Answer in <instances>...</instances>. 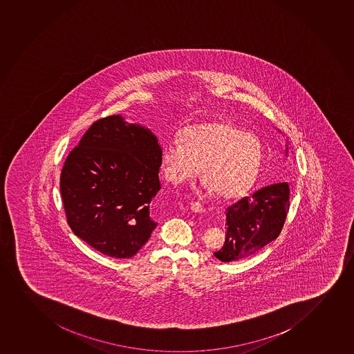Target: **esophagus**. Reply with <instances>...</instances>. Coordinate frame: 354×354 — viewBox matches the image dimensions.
I'll list each match as a JSON object with an SVG mask.
<instances>
[{
    "label": "esophagus",
    "mask_w": 354,
    "mask_h": 354,
    "mask_svg": "<svg viewBox=\"0 0 354 354\" xmlns=\"http://www.w3.org/2000/svg\"><path fill=\"white\" fill-rule=\"evenodd\" d=\"M190 209L193 210V212L196 214H205V212H207L205 207H203L202 205H200L198 202H193V203L190 205Z\"/></svg>",
    "instance_id": "1"
}]
</instances>
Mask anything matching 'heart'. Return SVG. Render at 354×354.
Segmentation results:
<instances>
[{"label":"heart","instance_id":"heart-1","mask_svg":"<svg viewBox=\"0 0 354 354\" xmlns=\"http://www.w3.org/2000/svg\"><path fill=\"white\" fill-rule=\"evenodd\" d=\"M259 139L229 122L192 126L161 151V168L173 185L194 179L201 169L205 188L221 198H234L250 188L259 173Z\"/></svg>","mask_w":354,"mask_h":354}]
</instances>
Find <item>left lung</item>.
<instances>
[{
  "mask_svg": "<svg viewBox=\"0 0 354 354\" xmlns=\"http://www.w3.org/2000/svg\"><path fill=\"white\" fill-rule=\"evenodd\" d=\"M288 156V145H286ZM288 183H272L228 207L225 245L214 252L221 262L254 255L279 235L290 207Z\"/></svg>",
  "mask_w": 354,
  "mask_h": 354,
  "instance_id": "8db88e82",
  "label": "left lung"
}]
</instances>
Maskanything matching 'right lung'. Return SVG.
<instances>
[{"label":"right lung","mask_w":354,"mask_h":354,"mask_svg":"<svg viewBox=\"0 0 354 354\" xmlns=\"http://www.w3.org/2000/svg\"><path fill=\"white\" fill-rule=\"evenodd\" d=\"M161 146L120 114L99 119L65 160L61 193L70 228L104 255L131 259L156 229Z\"/></svg>","instance_id":"obj_1"}]
</instances>
